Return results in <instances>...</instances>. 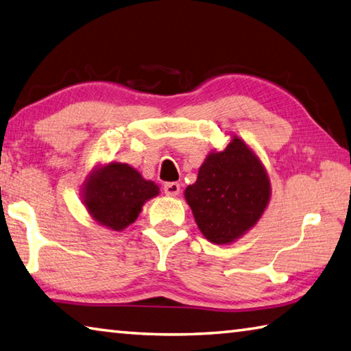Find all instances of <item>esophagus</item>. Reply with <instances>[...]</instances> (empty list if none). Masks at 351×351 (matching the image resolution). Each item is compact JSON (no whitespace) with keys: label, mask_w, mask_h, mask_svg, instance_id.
<instances>
[{"label":"esophagus","mask_w":351,"mask_h":351,"mask_svg":"<svg viewBox=\"0 0 351 351\" xmlns=\"http://www.w3.org/2000/svg\"><path fill=\"white\" fill-rule=\"evenodd\" d=\"M180 190H181V186L178 182H167L164 186V193L167 196H178L180 195Z\"/></svg>","instance_id":"34e87169"}]
</instances>
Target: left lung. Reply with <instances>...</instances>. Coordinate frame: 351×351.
Masks as SVG:
<instances>
[{"label":"left lung","instance_id":"8db88e82","mask_svg":"<svg viewBox=\"0 0 351 351\" xmlns=\"http://www.w3.org/2000/svg\"><path fill=\"white\" fill-rule=\"evenodd\" d=\"M270 196L265 165L237 135L226 149L210 152L196 182L184 190L197 228L218 245L233 244L250 232L269 207Z\"/></svg>","mask_w":351,"mask_h":351}]
</instances>
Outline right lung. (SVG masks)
Masks as SVG:
<instances>
[{
	"label": "right lung",
	"instance_id": "obj_1",
	"mask_svg": "<svg viewBox=\"0 0 351 351\" xmlns=\"http://www.w3.org/2000/svg\"><path fill=\"white\" fill-rule=\"evenodd\" d=\"M159 195L158 184L124 162L98 164L81 186L82 204L97 224L121 232L138 219L143 206Z\"/></svg>",
	"mask_w": 351,
	"mask_h": 351
}]
</instances>
